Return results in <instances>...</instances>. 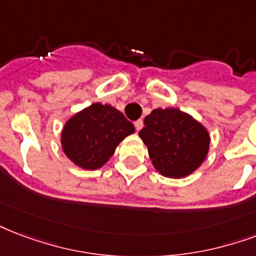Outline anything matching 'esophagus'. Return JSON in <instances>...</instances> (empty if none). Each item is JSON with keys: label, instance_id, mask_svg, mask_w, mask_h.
I'll return each instance as SVG.
<instances>
[{"label": "esophagus", "instance_id": "34e87169", "mask_svg": "<svg viewBox=\"0 0 256 256\" xmlns=\"http://www.w3.org/2000/svg\"><path fill=\"white\" fill-rule=\"evenodd\" d=\"M134 126H136V132H140V130H141V128H144V120H136V122H134Z\"/></svg>", "mask_w": 256, "mask_h": 256}]
</instances>
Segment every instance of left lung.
<instances>
[{
	"instance_id": "left-lung-1",
	"label": "left lung",
	"mask_w": 256,
	"mask_h": 256,
	"mask_svg": "<svg viewBox=\"0 0 256 256\" xmlns=\"http://www.w3.org/2000/svg\"><path fill=\"white\" fill-rule=\"evenodd\" d=\"M138 132L154 168L165 177L181 178L196 170L210 150V134L193 116L178 108H156Z\"/></svg>"
}]
</instances>
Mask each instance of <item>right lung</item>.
<instances>
[{
  "mask_svg": "<svg viewBox=\"0 0 256 256\" xmlns=\"http://www.w3.org/2000/svg\"><path fill=\"white\" fill-rule=\"evenodd\" d=\"M136 132L130 120L110 104L92 103L66 122L62 148L72 162L83 169L102 168L120 141Z\"/></svg>",
  "mask_w": 256,
  "mask_h": 256,
  "instance_id": "right-lung-1",
  "label": "right lung"
}]
</instances>
